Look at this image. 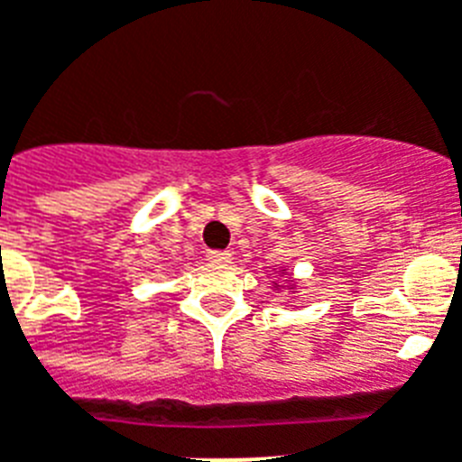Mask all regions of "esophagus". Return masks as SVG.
I'll use <instances>...</instances> for the list:
<instances>
[{"mask_svg":"<svg viewBox=\"0 0 462 462\" xmlns=\"http://www.w3.org/2000/svg\"><path fill=\"white\" fill-rule=\"evenodd\" d=\"M208 262H212V264H228L231 262V253L228 250H209Z\"/></svg>","mask_w":462,"mask_h":462,"instance_id":"34e87169","label":"esophagus"}]
</instances>
